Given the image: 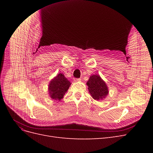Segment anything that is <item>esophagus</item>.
<instances>
[{
    "label": "esophagus",
    "mask_w": 153,
    "mask_h": 153,
    "mask_svg": "<svg viewBox=\"0 0 153 153\" xmlns=\"http://www.w3.org/2000/svg\"><path fill=\"white\" fill-rule=\"evenodd\" d=\"M80 81V78H74V82H79Z\"/></svg>",
    "instance_id": "34e87169"
}]
</instances>
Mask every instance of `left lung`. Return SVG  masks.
<instances>
[{"instance_id": "8db88e82", "label": "left lung", "mask_w": 153, "mask_h": 153, "mask_svg": "<svg viewBox=\"0 0 153 153\" xmlns=\"http://www.w3.org/2000/svg\"><path fill=\"white\" fill-rule=\"evenodd\" d=\"M86 84L91 96L95 100H102L108 94V87L99 75H91Z\"/></svg>"}]
</instances>
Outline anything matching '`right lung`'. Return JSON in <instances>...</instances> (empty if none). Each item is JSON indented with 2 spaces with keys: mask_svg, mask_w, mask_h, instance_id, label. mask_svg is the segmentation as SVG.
Instances as JSON below:
<instances>
[{
  "mask_svg": "<svg viewBox=\"0 0 153 153\" xmlns=\"http://www.w3.org/2000/svg\"><path fill=\"white\" fill-rule=\"evenodd\" d=\"M71 84L64 74L59 73L49 83L48 88L49 96L52 100L60 101L64 98V95L66 93Z\"/></svg>",
  "mask_w": 153,
  "mask_h": 153,
  "instance_id": "add662e5",
  "label": "right lung"
}]
</instances>
